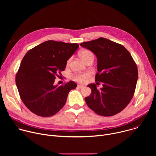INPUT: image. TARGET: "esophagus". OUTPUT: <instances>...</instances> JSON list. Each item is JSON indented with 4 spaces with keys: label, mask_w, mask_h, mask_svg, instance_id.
I'll return each mask as SVG.
<instances>
[{
    "label": "esophagus",
    "mask_w": 156,
    "mask_h": 156,
    "mask_svg": "<svg viewBox=\"0 0 156 156\" xmlns=\"http://www.w3.org/2000/svg\"><path fill=\"white\" fill-rule=\"evenodd\" d=\"M84 86H83V85H78L77 86V88H78V89H82V88H83Z\"/></svg>",
    "instance_id": "obj_1"
}]
</instances>
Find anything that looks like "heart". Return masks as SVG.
I'll use <instances>...</instances> for the list:
<instances>
[{"instance_id": "1", "label": "heart", "mask_w": 156, "mask_h": 156, "mask_svg": "<svg viewBox=\"0 0 156 156\" xmlns=\"http://www.w3.org/2000/svg\"><path fill=\"white\" fill-rule=\"evenodd\" d=\"M80 57L84 62H87L91 59H94V55L89 50H83L79 53ZM70 62V60H68L67 63L69 64ZM91 73L90 72H86L84 73L80 74H75L72 76V80L79 83H85L87 80L91 77Z\"/></svg>"}]
</instances>
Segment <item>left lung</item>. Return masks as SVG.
<instances>
[{
    "label": "left lung",
    "mask_w": 156,
    "mask_h": 156,
    "mask_svg": "<svg viewBox=\"0 0 156 156\" xmlns=\"http://www.w3.org/2000/svg\"><path fill=\"white\" fill-rule=\"evenodd\" d=\"M97 57L95 81L103 82L98 90L95 83L88 84L91 94L85 101L97 114L112 116L122 111L134 95L138 77V68L130 53L122 45L99 37L80 44Z\"/></svg>",
    "instance_id": "1"
}]
</instances>
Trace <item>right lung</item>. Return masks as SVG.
<instances>
[{
  "mask_svg": "<svg viewBox=\"0 0 156 156\" xmlns=\"http://www.w3.org/2000/svg\"><path fill=\"white\" fill-rule=\"evenodd\" d=\"M78 47L77 43L49 40L25 54L16 74L15 81L21 101L31 112L49 117L64 106L69 92L77 84L72 81L60 86L54 83Z\"/></svg>",
  "mask_w": 156,
  "mask_h": 156,
  "instance_id": "add662e5",
  "label": "right lung"
}]
</instances>
